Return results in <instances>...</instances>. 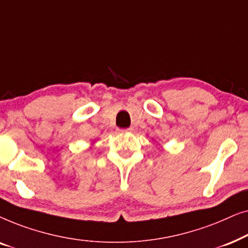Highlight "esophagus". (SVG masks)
Wrapping results in <instances>:
<instances>
[{
  "instance_id": "1",
  "label": "esophagus",
  "mask_w": 248,
  "mask_h": 248,
  "mask_svg": "<svg viewBox=\"0 0 248 248\" xmlns=\"http://www.w3.org/2000/svg\"><path fill=\"white\" fill-rule=\"evenodd\" d=\"M132 131H133V127L124 128V130H118V132H132Z\"/></svg>"
}]
</instances>
